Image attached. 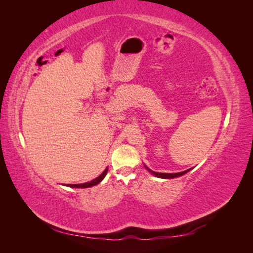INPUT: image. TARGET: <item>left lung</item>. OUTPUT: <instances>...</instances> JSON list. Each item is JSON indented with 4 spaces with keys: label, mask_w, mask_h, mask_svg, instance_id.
<instances>
[{
    "label": "left lung",
    "mask_w": 253,
    "mask_h": 253,
    "mask_svg": "<svg viewBox=\"0 0 253 253\" xmlns=\"http://www.w3.org/2000/svg\"><path fill=\"white\" fill-rule=\"evenodd\" d=\"M144 168H146L150 171V173H151L152 175H154L155 177H160V178H164V179L175 178V177L182 176V175H185L186 173H188V171H189V169H187V170H184V171H180V173H158V171H153V170L150 169L149 168H147V165H144Z\"/></svg>",
    "instance_id": "left-lung-1"
}]
</instances>
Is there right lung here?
<instances>
[{
  "label": "right lung",
  "instance_id": "add662e5",
  "mask_svg": "<svg viewBox=\"0 0 253 253\" xmlns=\"http://www.w3.org/2000/svg\"><path fill=\"white\" fill-rule=\"evenodd\" d=\"M107 169H109L106 168V169H104L103 173H102L99 177H96L95 179L91 180V181L84 182V184H75V185H66V186H68V187H72V188H88V187L95 186V185H98L99 182H101L102 180H103V178H104L105 175H106V173H107Z\"/></svg>",
  "mask_w": 253,
  "mask_h": 253
}]
</instances>
